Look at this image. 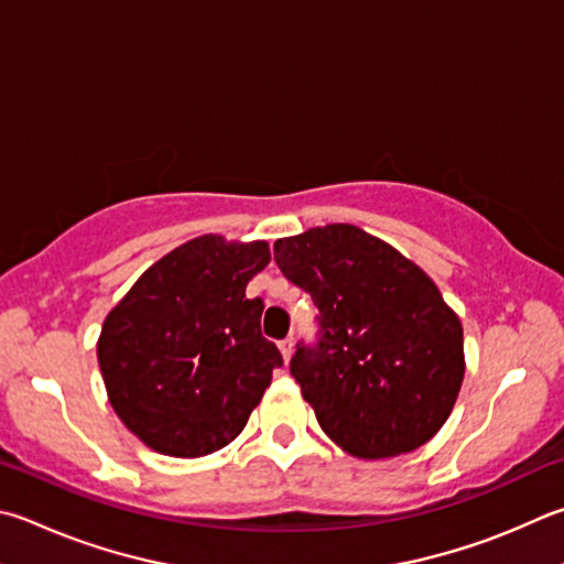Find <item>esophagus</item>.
Wrapping results in <instances>:
<instances>
[{
	"label": "esophagus",
	"mask_w": 564,
	"mask_h": 564,
	"mask_svg": "<svg viewBox=\"0 0 564 564\" xmlns=\"http://www.w3.org/2000/svg\"><path fill=\"white\" fill-rule=\"evenodd\" d=\"M279 350L283 355V362H289L291 355H293V337H285V340H281L279 343Z\"/></svg>",
	"instance_id": "obj_1"
}]
</instances>
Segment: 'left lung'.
Wrapping results in <instances>:
<instances>
[{
	"mask_svg": "<svg viewBox=\"0 0 564 564\" xmlns=\"http://www.w3.org/2000/svg\"><path fill=\"white\" fill-rule=\"evenodd\" d=\"M273 256L321 311V343L299 347L291 375L327 438L367 460L434 438L466 372L464 325L436 283L352 224L279 239Z\"/></svg>",
	"mask_w": 564,
	"mask_h": 564,
	"instance_id": "1",
	"label": "left lung"
}]
</instances>
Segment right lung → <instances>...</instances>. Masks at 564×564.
<instances>
[{"mask_svg": "<svg viewBox=\"0 0 564 564\" xmlns=\"http://www.w3.org/2000/svg\"><path fill=\"white\" fill-rule=\"evenodd\" d=\"M269 243L204 234L162 256L112 305L96 355L112 412L152 452L199 458L237 438L283 357L247 285Z\"/></svg>", "mask_w": 564, "mask_h": 564, "instance_id": "1", "label": "right lung"}]
</instances>
